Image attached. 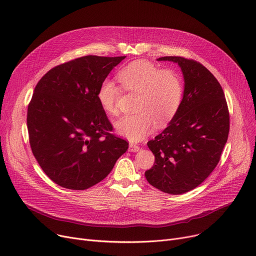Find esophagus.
I'll return each mask as SVG.
<instances>
[{"mask_svg": "<svg viewBox=\"0 0 256 256\" xmlns=\"http://www.w3.org/2000/svg\"><path fill=\"white\" fill-rule=\"evenodd\" d=\"M128 150L130 152H138L140 150V146L134 144V143H130V146H128Z\"/></svg>", "mask_w": 256, "mask_h": 256, "instance_id": "obj_1", "label": "esophagus"}]
</instances>
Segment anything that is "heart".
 <instances>
[{"label":"heart","instance_id":"obj_1","mask_svg":"<svg viewBox=\"0 0 256 256\" xmlns=\"http://www.w3.org/2000/svg\"><path fill=\"white\" fill-rule=\"evenodd\" d=\"M117 79L126 92H137L134 114L124 115L114 122V128L122 137L141 141L156 128H162L178 112L183 98V83L174 70H160L148 60L130 62L117 73ZM120 90L110 79L100 83L98 90V103L107 114L117 112L116 100Z\"/></svg>","mask_w":256,"mask_h":256}]
</instances>
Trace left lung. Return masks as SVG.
Here are the masks:
<instances>
[{
	"label": "left lung",
	"mask_w": 256,
	"mask_h": 256,
	"mask_svg": "<svg viewBox=\"0 0 256 256\" xmlns=\"http://www.w3.org/2000/svg\"><path fill=\"white\" fill-rule=\"evenodd\" d=\"M158 60L178 64L184 92L168 126L147 143L156 162L145 177L166 194H181L196 188L217 166L228 137V108L221 85L202 64L181 56Z\"/></svg>",
	"instance_id": "left-lung-1"
}]
</instances>
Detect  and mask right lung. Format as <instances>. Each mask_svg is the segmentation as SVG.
<instances>
[{
    "mask_svg": "<svg viewBox=\"0 0 256 256\" xmlns=\"http://www.w3.org/2000/svg\"><path fill=\"white\" fill-rule=\"evenodd\" d=\"M126 56H82L48 71L28 108L32 154L44 173L68 190H83L108 176L128 143L113 128L96 94Z\"/></svg>",
    "mask_w": 256,
    "mask_h": 256,
    "instance_id": "1",
    "label": "right lung"
}]
</instances>
